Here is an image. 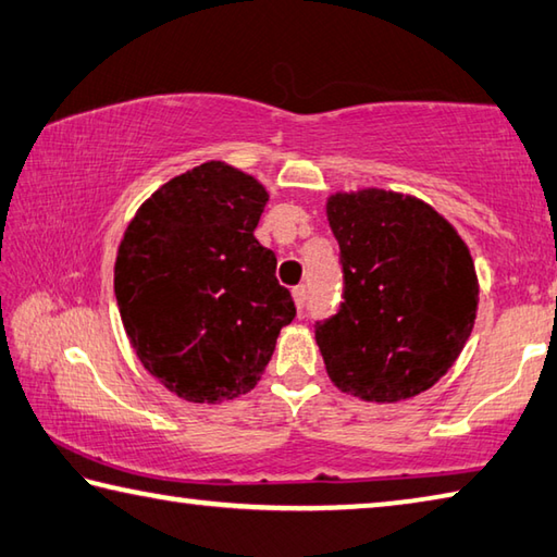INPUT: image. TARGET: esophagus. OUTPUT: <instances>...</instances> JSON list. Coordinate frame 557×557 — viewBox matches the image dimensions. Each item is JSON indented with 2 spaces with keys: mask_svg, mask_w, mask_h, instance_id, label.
I'll return each mask as SVG.
<instances>
[{
  "mask_svg": "<svg viewBox=\"0 0 557 557\" xmlns=\"http://www.w3.org/2000/svg\"><path fill=\"white\" fill-rule=\"evenodd\" d=\"M292 297H295L297 309L305 311V305H307V285H297L295 289H292Z\"/></svg>",
  "mask_w": 557,
  "mask_h": 557,
  "instance_id": "obj_1",
  "label": "esophagus"
}]
</instances>
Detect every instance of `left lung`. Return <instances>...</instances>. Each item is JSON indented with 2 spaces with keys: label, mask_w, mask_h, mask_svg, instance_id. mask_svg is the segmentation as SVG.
I'll return each mask as SVG.
<instances>
[{
  "label": "left lung",
  "mask_w": 557,
  "mask_h": 557,
  "mask_svg": "<svg viewBox=\"0 0 557 557\" xmlns=\"http://www.w3.org/2000/svg\"><path fill=\"white\" fill-rule=\"evenodd\" d=\"M343 301L317 321L331 382L368 401L433 387L458 360L478 313L468 246L429 205L384 189L329 199Z\"/></svg>",
  "instance_id": "obj_1"
}]
</instances>
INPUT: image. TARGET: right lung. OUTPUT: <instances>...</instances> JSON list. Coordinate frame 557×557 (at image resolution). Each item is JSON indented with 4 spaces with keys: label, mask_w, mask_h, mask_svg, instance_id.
Listing matches in <instances>:
<instances>
[{
    "label": "right lung",
    "mask_w": 557,
    "mask_h": 557,
    "mask_svg": "<svg viewBox=\"0 0 557 557\" xmlns=\"http://www.w3.org/2000/svg\"><path fill=\"white\" fill-rule=\"evenodd\" d=\"M268 191L219 160L170 180L119 246L114 292L150 375L195 404L256 387L297 317L277 258L252 236Z\"/></svg>",
    "instance_id": "obj_1"
}]
</instances>
